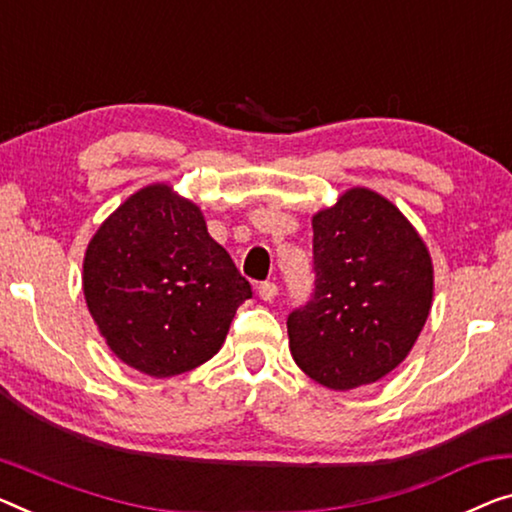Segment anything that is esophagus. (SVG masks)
I'll list each match as a JSON object with an SVG mask.
<instances>
[{
	"instance_id": "1",
	"label": "esophagus",
	"mask_w": 512,
	"mask_h": 512,
	"mask_svg": "<svg viewBox=\"0 0 512 512\" xmlns=\"http://www.w3.org/2000/svg\"><path fill=\"white\" fill-rule=\"evenodd\" d=\"M257 294H259V299L262 301H273L278 296V285L276 282H262V285L257 287Z\"/></svg>"
}]
</instances>
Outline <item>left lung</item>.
<instances>
[{"label":"left lung","mask_w":512,"mask_h":512,"mask_svg":"<svg viewBox=\"0 0 512 512\" xmlns=\"http://www.w3.org/2000/svg\"><path fill=\"white\" fill-rule=\"evenodd\" d=\"M315 294L287 319L289 352L331 391L398 368L427 322L434 266L421 234L375 190H345L312 216Z\"/></svg>","instance_id":"8db88e82"}]
</instances>
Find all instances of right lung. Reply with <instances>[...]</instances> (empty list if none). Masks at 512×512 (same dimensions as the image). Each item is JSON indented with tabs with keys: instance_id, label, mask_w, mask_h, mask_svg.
<instances>
[{
	"instance_id": "right-lung-1",
	"label": "right lung",
	"mask_w": 512,
	"mask_h": 512,
	"mask_svg": "<svg viewBox=\"0 0 512 512\" xmlns=\"http://www.w3.org/2000/svg\"><path fill=\"white\" fill-rule=\"evenodd\" d=\"M82 292L110 352L156 379L218 354L253 296L202 209L170 183H149L103 220L85 250Z\"/></svg>"
}]
</instances>
